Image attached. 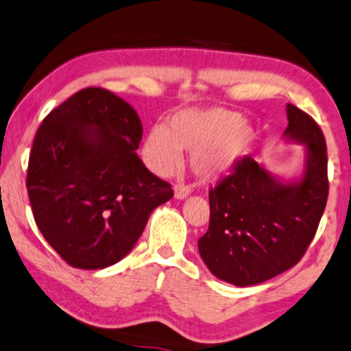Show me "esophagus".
I'll return each instance as SVG.
<instances>
[{
    "label": "esophagus",
    "instance_id": "1",
    "mask_svg": "<svg viewBox=\"0 0 351 351\" xmlns=\"http://www.w3.org/2000/svg\"><path fill=\"white\" fill-rule=\"evenodd\" d=\"M190 193H192V189L185 187V185H176L174 187V197L177 200H184V198H187Z\"/></svg>",
    "mask_w": 351,
    "mask_h": 351
}]
</instances>
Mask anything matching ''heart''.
<instances>
[{"mask_svg":"<svg viewBox=\"0 0 351 351\" xmlns=\"http://www.w3.org/2000/svg\"><path fill=\"white\" fill-rule=\"evenodd\" d=\"M255 132L237 112L226 109H185L167 119L166 127L151 128L141 158L158 176H171L190 151V166L200 177L226 174L250 153Z\"/></svg>","mask_w":351,"mask_h":351,"instance_id":"heart-1","label":"heart"}]
</instances>
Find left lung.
I'll return each instance as SVG.
<instances>
[{"mask_svg": "<svg viewBox=\"0 0 351 351\" xmlns=\"http://www.w3.org/2000/svg\"><path fill=\"white\" fill-rule=\"evenodd\" d=\"M283 138L304 148L300 177L285 180L244 158L210 190V226L198 252L216 278L254 287L295 267L313 241L328 195L327 146L319 125L287 104Z\"/></svg>", "mask_w": 351, "mask_h": 351, "instance_id": "1", "label": "left lung"}]
</instances>
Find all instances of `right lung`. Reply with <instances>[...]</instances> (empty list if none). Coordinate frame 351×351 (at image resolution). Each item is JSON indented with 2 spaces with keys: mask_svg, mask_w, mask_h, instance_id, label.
I'll list each match as a JSON object with an SVG mask.
<instances>
[{
  "mask_svg": "<svg viewBox=\"0 0 351 351\" xmlns=\"http://www.w3.org/2000/svg\"><path fill=\"white\" fill-rule=\"evenodd\" d=\"M136 110L102 88L73 94L34 138L27 192L42 236L64 262L99 270L127 255L149 215L174 195L136 149Z\"/></svg>",
  "mask_w": 351,
  "mask_h": 351,
  "instance_id": "1",
  "label": "right lung"
}]
</instances>
